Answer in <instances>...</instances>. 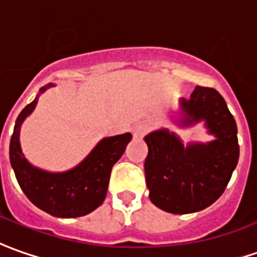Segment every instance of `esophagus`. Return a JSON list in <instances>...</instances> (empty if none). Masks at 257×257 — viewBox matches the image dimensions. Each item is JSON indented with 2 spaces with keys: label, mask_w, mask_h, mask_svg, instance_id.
<instances>
[{
  "label": "esophagus",
  "mask_w": 257,
  "mask_h": 257,
  "mask_svg": "<svg viewBox=\"0 0 257 257\" xmlns=\"http://www.w3.org/2000/svg\"><path fill=\"white\" fill-rule=\"evenodd\" d=\"M146 131H148V123H145V122H139V123H136L135 129H134V136L135 138H141L146 134Z\"/></svg>",
  "instance_id": "esophagus-1"
}]
</instances>
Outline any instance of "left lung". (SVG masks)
<instances>
[{
	"label": "left lung",
	"mask_w": 257,
	"mask_h": 257,
	"mask_svg": "<svg viewBox=\"0 0 257 257\" xmlns=\"http://www.w3.org/2000/svg\"><path fill=\"white\" fill-rule=\"evenodd\" d=\"M183 118L190 126L204 121L212 142L184 146L169 129L145 136L146 186L151 201L172 214H191L215 202L238 165V128L225 99L214 88L197 85L190 98L180 99Z\"/></svg>",
	"instance_id": "8db88e82"
}]
</instances>
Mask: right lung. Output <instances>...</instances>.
I'll use <instances>...</instances> for the list:
<instances>
[{
    "label": "right lung",
    "mask_w": 257,
    "mask_h": 257,
    "mask_svg": "<svg viewBox=\"0 0 257 257\" xmlns=\"http://www.w3.org/2000/svg\"><path fill=\"white\" fill-rule=\"evenodd\" d=\"M53 84L42 87L41 94ZM39 95L21 111L10 143V160L22 191L38 208L59 218H76L90 214L104 202L112 166L119 160L132 135L105 138L87 158L69 172L50 173L32 166L22 155L19 129L35 109Z\"/></svg>",
    "instance_id": "1"
}]
</instances>
